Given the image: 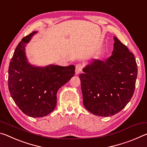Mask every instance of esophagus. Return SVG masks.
<instances>
[{
  "instance_id": "obj_1",
  "label": "esophagus",
  "mask_w": 147,
  "mask_h": 147,
  "mask_svg": "<svg viewBox=\"0 0 147 147\" xmlns=\"http://www.w3.org/2000/svg\"><path fill=\"white\" fill-rule=\"evenodd\" d=\"M82 70V65L81 64H78L76 65V69H75V74L76 75H78V74L81 73Z\"/></svg>"
}]
</instances>
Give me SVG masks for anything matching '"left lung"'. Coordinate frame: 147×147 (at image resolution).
<instances>
[{
	"label": "left lung",
	"instance_id": "1",
	"mask_svg": "<svg viewBox=\"0 0 147 147\" xmlns=\"http://www.w3.org/2000/svg\"><path fill=\"white\" fill-rule=\"evenodd\" d=\"M112 55L106 61L94 59L79 75L87 110L93 115H115L132 97L138 75L134 55L114 37Z\"/></svg>",
	"mask_w": 147,
	"mask_h": 147
}]
</instances>
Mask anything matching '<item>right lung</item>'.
<instances>
[{
  "label": "right lung",
  "mask_w": 147,
  "mask_h": 147,
  "mask_svg": "<svg viewBox=\"0 0 147 147\" xmlns=\"http://www.w3.org/2000/svg\"><path fill=\"white\" fill-rule=\"evenodd\" d=\"M37 32L22 39L17 46L8 69V88L15 103L31 117H43L56 107L57 92L75 73L73 65L62 67L30 64L25 53L26 43Z\"/></svg>",
  "instance_id": "add662e5"
}]
</instances>
